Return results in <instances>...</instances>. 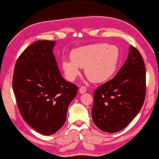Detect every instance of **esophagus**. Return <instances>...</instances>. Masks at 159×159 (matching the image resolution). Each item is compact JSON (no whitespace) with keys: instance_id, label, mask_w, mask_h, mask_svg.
<instances>
[{"instance_id":"34e87169","label":"esophagus","mask_w":159,"mask_h":159,"mask_svg":"<svg viewBox=\"0 0 159 159\" xmlns=\"http://www.w3.org/2000/svg\"><path fill=\"white\" fill-rule=\"evenodd\" d=\"M87 91V88L85 87H81L79 88V93H84Z\"/></svg>"}]
</instances>
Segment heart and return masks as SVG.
Listing matches in <instances>:
<instances>
[{
	"instance_id": "b5f03b06",
	"label": "heart",
	"mask_w": 159,
	"mask_h": 159,
	"mask_svg": "<svg viewBox=\"0 0 159 159\" xmlns=\"http://www.w3.org/2000/svg\"><path fill=\"white\" fill-rule=\"evenodd\" d=\"M70 56L72 61L62 63L67 79L74 81L80 75V68H84V73L90 81L102 83L114 75L120 52L116 45L96 43L74 49Z\"/></svg>"
}]
</instances>
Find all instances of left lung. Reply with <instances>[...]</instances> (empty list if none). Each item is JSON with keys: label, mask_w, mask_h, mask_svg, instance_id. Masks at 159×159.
<instances>
[{"label": "left lung", "mask_w": 159, "mask_h": 159, "mask_svg": "<svg viewBox=\"0 0 159 159\" xmlns=\"http://www.w3.org/2000/svg\"><path fill=\"white\" fill-rule=\"evenodd\" d=\"M145 94L144 62L140 52L130 45L128 58L117 74L94 91L93 121L103 132H119L138 114Z\"/></svg>", "instance_id": "1"}]
</instances>
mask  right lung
<instances>
[{
    "mask_svg": "<svg viewBox=\"0 0 159 159\" xmlns=\"http://www.w3.org/2000/svg\"><path fill=\"white\" fill-rule=\"evenodd\" d=\"M55 41L39 40L16 61L12 88L24 120L44 135L57 132L66 120L68 107L78 87L62 77L53 48Z\"/></svg>",
    "mask_w": 159,
    "mask_h": 159,
    "instance_id": "add662e5",
    "label": "right lung"
}]
</instances>
